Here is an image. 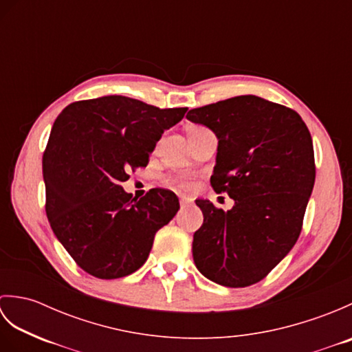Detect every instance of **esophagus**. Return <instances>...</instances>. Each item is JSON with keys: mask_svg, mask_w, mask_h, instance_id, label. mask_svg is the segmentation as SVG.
Returning <instances> with one entry per match:
<instances>
[{"mask_svg": "<svg viewBox=\"0 0 352 352\" xmlns=\"http://www.w3.org/2000/svg\"><path fill=\"white\" fill-rule=\"evenodd\" d=\"M190 204V201L189 199H186V198H182L180 199V206H182V208H186V207H188Z\"/></svg>", "mask_w": 352, "mask_h": 352, "instance_id": "34e87169", "label": "esophagus"}]
</instances>
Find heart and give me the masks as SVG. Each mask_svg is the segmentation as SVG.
<instances>
[{
  "mask_svg": "<svg viewBox=\"0 0 352 352\" xmlns=\"http://www.w3.org/2000/svg\"><path fill=\"white\" fill-rule=\"evenodd\" d=\"M177 183H178V186H182V188H190L192 186V182H189V180H178Z\"/></svg>",
  "mask_w": 352,
  "mask_h": 352,
  "instance_id": "b5f03b06",
  "label": "heart"
}]
</instances>
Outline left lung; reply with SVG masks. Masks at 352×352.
<instances>
[{
    "label": "left lung",
    "mask_w": 352,
    "mask_h": 352,
    "mask_svg": "<svg viewBox=\"0 0 352 352\" xmlns=\"http://www.w3.org/2000/svg\"><path fill=\"white\" fill-rule=\"evenodd\" d=\"M186 118L218 138L210 183L234 199L227 212L195 201L204 222L193 234V261L221 286H251L300 237L316 175L310 131L295 110L256 95L192 109Z\"/></svg>",
    "instance_id": "obj_1"
}]
</instances>
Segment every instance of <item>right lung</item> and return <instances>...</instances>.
I'll return each instance as SVG.
<instances>
[{"instance_id": "right-lung-1", "label": "right lung", "mask_w": 352, "mask_h": 352, "mask_svg": "<svg viewBox=\"0 0 352 352\" xmlns=\"http://www.w3.org/2000/svg\"><path fill=\"white\" fill-rule=\"evenodd\" d=\"M188 107L159 109L121 95L69 104L51 129L42 159L50 226L77 265L96 278L130 275L145 263L154 236L174 218V192L133 198L121 183L146 166L164 130Z\"/></svg>"}]
</instances>
